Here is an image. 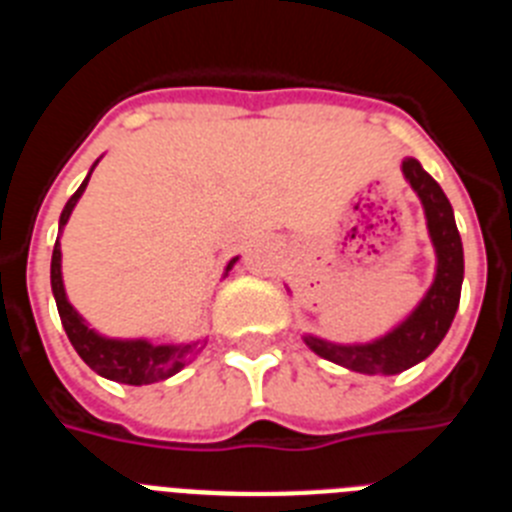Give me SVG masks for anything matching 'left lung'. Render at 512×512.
<instances>
[{"mask_svg": "<svg viewBox=\"0 0 512 512\" xmlns=\"http://www.w3.org/2000/svg\"><path fill=\"white\" fill-rule=\"evenodd\" d=\"M401 170L425 207L427 230H430L432 246L438 251V274H435L430 292L412 316L378 342L342 347V344L323 342L316 336H305V344L316 355L326 357L342 368L355 370V373L396 375L425 360L448 334L458 310V300H461L464 246H461V235H458L456 220H453L451 202L438 186V181L414 157H406Z\"/></svg>", "mask_w": 512, "mask_h": 512, "instance_id": "obj_1", "label": "left lung"}]
</instances>
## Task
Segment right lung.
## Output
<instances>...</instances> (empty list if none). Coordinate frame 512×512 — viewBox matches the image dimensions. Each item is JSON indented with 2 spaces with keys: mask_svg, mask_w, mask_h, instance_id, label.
I'll list each match as a JSON object with an SVG mask.
<instances>
[{
  "mask_svg": "<svg viewBox=\"0 0 512 512\" xmlns=\"http://www.w3.org/2000/svg\"><path fill=\"white\" fill-rule=\"evenodd\" d=\"M93 173V170H90ZM90 176L82 181V186L74 191V196L67 202L64 212H61L59 227L67 225L69 214H72L74 204L85 191ZM235 264V259L227 264V269ZM51 290H54L56 308H59L61 326L67 331L69 342L77 349V355L90 365L98 375L108 378V381L126 383V386H147V383L165 381L170 375H176L178 370L186 365L189 352H194L196 344H150L144 339H134V342H119V339H106V336L95 334L80 316L77 310L69 305L67 292H64V282H61V248L59 238H56L54 256H51Z\"/></svg>",
  "mask_w": 512,
  "mask_h": 512,
  "instance_id": "add662e5",
  "label": "right lung"
}]
</instances>
